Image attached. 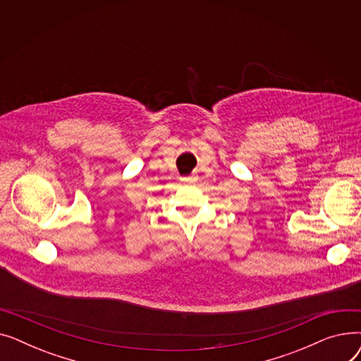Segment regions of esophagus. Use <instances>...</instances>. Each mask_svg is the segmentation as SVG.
<instances>
[{
  "instance_id": "esophagus-1",
  "label": "esophagus",
  "mask_w": 361,
  "mask_h": 361,
  "mask_svg": "<svg viewBox=\"0 0 361 361\" xmlns=\"http://www.w3.org/2000/svg\"><path fill=\"white\" fill-rule=\"evenodd\" d=\"M181 181H183V183H188V184H192V183H196V181H197V177L193 174V176H190V177L181 178Z\"/></svg>"
}]
</instances>
